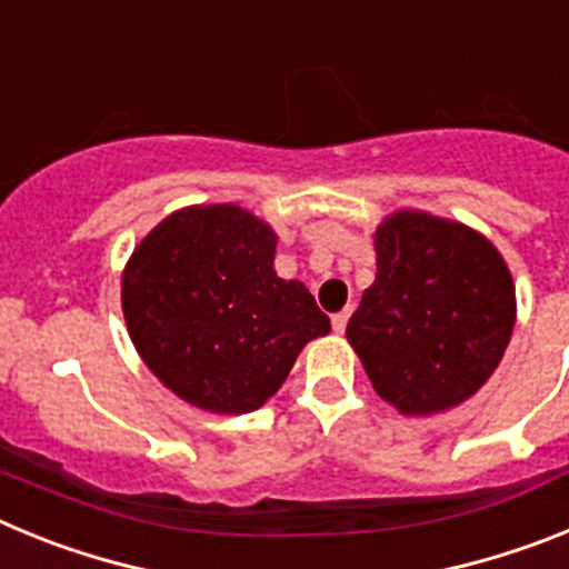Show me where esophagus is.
Segmentation results:
<instances>
[{"label":"esophagus","mask_w":569,"mask_h":569,"mask_svg":"<svg viewBox=\"0 0 569 569\" xmlns=\"http://www.w3.org/2000/svg\"><path fill=\"white\" fill-rule=\"evenodd\" d=\"M350 313H353V310L347 308V310H341V313H336L333 319H330V321H333V330H336V333H345L347 319H350Z\"/></svg>","instance_id":"1"}]
</instances>
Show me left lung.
<instances>
[{
  "instance_id": "1",
  "label": "left lung",
  "mask_w": 569,
  "mask_h": 569,
  "mask_svg": "<svg viewBox=\"0 0 569 569\" xmlns=\"http://www.w3.org/2000/svg\"><path fill=\"white\" fill-rule=\"evenodd\" d=\"M516 325V288L492 241L425 210L376 230V281L347 321L376 393L405 416L470 399L499 367Z\"/></svg>"
}]
</instances>
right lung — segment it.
<instances>
[{
	"mask_svg": "<svg viewBox=\"0 0 569 569\" xmlns=\"http://www.w3.org/2000/svg\"><path fill=\"white\" fill-rule=\"evenodd\" d=\"M276 233L236 204L170 213L122 273L128 333L168 390L208 413L239 416L284 385L330 319L301 281L273 270Z\"/></svg>",
	"mask_w": 569,
	"mask_h": 569,
	"instance_id": "right-lung-1",
	"label": "right lung"
}]
</instances>
